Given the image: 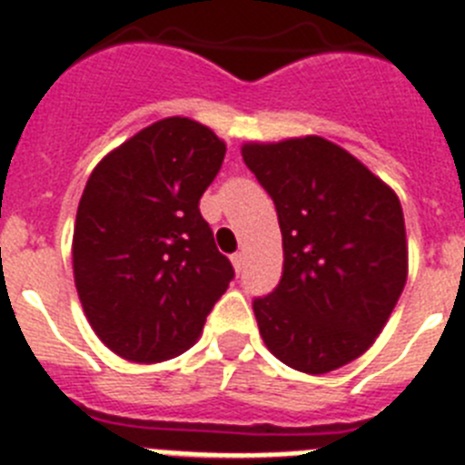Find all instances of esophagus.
Segmentation results:
<instances>
[{
	"mask_svg": "<svg viewBox=\"0 0 465 465\" xmlns=\"http://www.w3.org/2000/svg\"><path fill=\"white\" fill-rule=\"evenodd\" d=\"M230 261H232V268H235L237 274H240L242 270H244V253H242V252L232 253V258H230Z\"/></svg>",
	"mask_w": 465,
	"mask_h": 465,
	"instance_id": "1",
	"label": "esophagus"
}]
</instances>
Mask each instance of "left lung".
Wrapping results in <instances>:
<instances>
[{"mask_svg": "<svg viewBox=\"0 0 465 465\" xmlns=\"http://www.w3.org/2000/svg\"><path fill=\"white\" fill-rule=\"evenodd\" d=\"M242 158L277 207L283 272L253 300L282 363L323 375L375 342L408 279L401 200L323 137L244 143Z\"/></svg>", "mask_w": 465, "mask_h": 465, "instance_id": "left-lung-1", "label": "left lung"}]
</instances>
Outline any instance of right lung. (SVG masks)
<instances>
[{"label":"right lung","instance_id":"right-lung-1","mask_svg":"<svg viewBox=\"0 0 465 465\" xmlns=\"http://www.w3.org/2000/svg\"><path fill=\"white\" fill-rule=\"evenodd\" d=\"M223 155L209 127L163 118L104 155L85 183L74 282L97 338L123 359L183 354L235 277L200 213Z\"/></svg>","mask_w":465,"mask_h":465}]
</instances>
